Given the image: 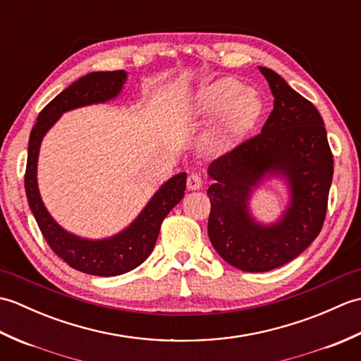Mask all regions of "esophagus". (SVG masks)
<instances>
[{
	"label": "esophagus",
	"instance_id": "1",
	"mask_svg": "<svg viewBox=\"0 0 361 361\" xmlns=\"http://www.w3.org/2000/svg\"><path fill=\"white\" fill-rule=\"evenodd\" d=\"M202 186H203V178H202L200 173L192 172L188 176V189L197 190V189H200Z\"/></svg>",
	"mask_w": 361,
	"mask_h": 361
}]
</instances>
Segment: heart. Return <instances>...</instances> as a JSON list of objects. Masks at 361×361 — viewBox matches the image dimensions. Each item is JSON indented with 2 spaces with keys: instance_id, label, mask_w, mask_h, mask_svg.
I'll return each instance as SVG.
<instances>
[{
  "instance_id": "heart-1",
  "label": "heart",
  "mask_w": 361,
  "mask_h": 361,
  "mask_svg": "<svg viewBox=\"0 0 361 361\" xmlns=\"http://www.w3.org/2000/svg\"><path fill=\"white\" fill-rule=\"evenodd\" d=\"M224 109L217 127L209 135L214 145H229L255 124L260 113L259 97L242 83L220 79L202 87L195 94L189 113L192 116H209Z\"/></svg>"
}]
</instances>
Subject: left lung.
Listing matches in <instances>:
<instances>
[{
  "instance_id": "left-lung-1",
  "label": "left lung",
  "mask_w": 361,
  "mask_h": 361,
  "mask_svg": "<svg viewBox=\"0 0 361 361\" xmlns=\"http://www.w3.org/2000/svg\"><path fill=\"white\" fill-rule=\"evenodd\" d=\"M274 96L260 133L212 161L208 173L211 214L208 235L219 255L243 271H270L298 257L323 228L334 155L323 118L273 70L259 66ZM268 174L290 186L289 208L278 224L250 217L249 195Z\"/></svg>"
}]
</instances>
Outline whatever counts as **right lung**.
<instances>
[{"mask_svg": "<svg viewBox=\"0 0 361 361\" xmlns=\"http://www.w3.org/2000/svg\"><path fill=\"white\" fill-rule=\"evenodd\" d=\"M124 71H97L83 75L44 106L29 136L25 189L29 208L52 251L65 262L93 276H118L141 265L155 247L161 224L173 206L181 202L186 189V172L172 176L161 186L132 225L119 234L102 240H88L56 224L46 211L37 186L38 150L46 132L65 111L83 105L114 99L126 83Z\"/></svg>", "mask_w": 361, "mask_h": 361, "instance_id": "right-lung-1", "label": "right lung"}]
</instances>
